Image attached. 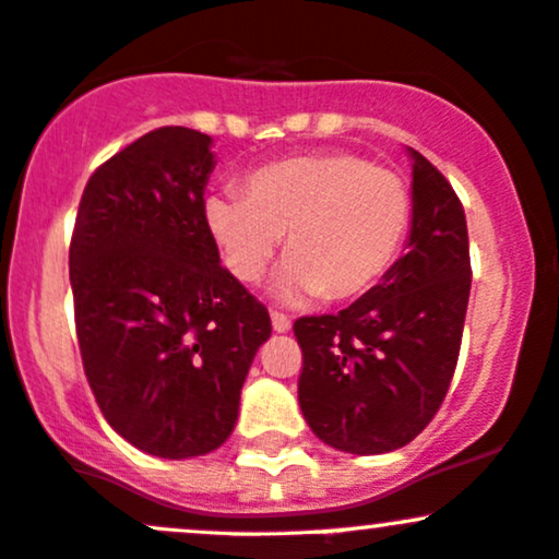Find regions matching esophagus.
I'll use <instances>...</instances> for the list:
<instances>
[{"label": "esophagus", "mask_w": 559, "mask_h": 559, "mask_svg": "<svg viewBox=\"0 0 559 559\" xmlns=\"http://www.w3.org/2000/svg\"><path fill=\"white\" fill-rule=\"evenodd\" d=\"M272 328L274 333H287L290 330V320L285 314H280V311H272Z\"/></svg>", "instance_id": "esophagus-1"}]
</instances>
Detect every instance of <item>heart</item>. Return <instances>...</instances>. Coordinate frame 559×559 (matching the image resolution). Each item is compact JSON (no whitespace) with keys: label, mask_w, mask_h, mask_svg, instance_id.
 Wrapping results in <instances>:
<instances>
[{"label":"heart","mask_w":559,"mask_h":559,"mask_svg":"<svg viewBox=\"0 0 559 559\" xmlns=\"http://www.w3.org/2000/svg\"><path fill=\"white\" fill-rule=\"evenodd\" d=\"M205 229L234 280L263 277L285 234L274 293L287 304L349 301L392 272L411 231L405 178L352 152L296 154L245 178V197L215 191Z\"/></svg>","instance_id":"1"}]
</instances>
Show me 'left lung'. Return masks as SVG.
Returning <instances> with one entry per match:
<instances>
[{
	"label": "left lung",
	"mask_w": 559,
	"mask_h": 559,
	"mask_svg": "<svg viewBox=\"0 0 559 559\" xmlns=\"http://www.w3.org/2000/svg\"><path fill=\"white\" fill-rule=\"evenodd\" d=\"M407 253L338 314L301 317L298 402L322 442L392 453L426 429L459 362L472 290L466 215L453 186L416 148Z\"/></svg>",
	"instance_id": "obj_1"
}]
</instances>
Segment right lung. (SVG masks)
I'll use <instances>...</instances> for the list:
<instances>
[{"label": "right lung", "instance_id": "obj_1", "mask_svg": "<svg viewBox=\"0 0 559 559\" xmlns=\"http://www.w3.org/2000/svg\"><path fill=\"white\" fill-rule=\"evenodd\" d=\"M213 138L159 128L90 176L69 250L76 338L100 413L159 459H194L234 431L272 320L221 266L202 205Z\"/></svg>", "mask_w": 559, "mask_h": 559}]
</instances>
